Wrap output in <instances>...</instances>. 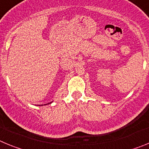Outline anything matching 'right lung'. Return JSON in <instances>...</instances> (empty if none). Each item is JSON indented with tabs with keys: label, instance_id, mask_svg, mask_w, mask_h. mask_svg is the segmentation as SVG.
<instances>
[{
	"label": "right lung",
	"instance_id": "right-lung-1",
	"mask_svg": "<svg viewBox=\"0 0 149 149\" xmlns=\"http://www.w3.org/2000/svg\"><path fill=\"white\" fill-rule=\"evenodd\" d=\"M51 103H48V104H51Z\"/></svg>",
	"mask_w": 149,
	"mask_h": 149
}]
</instances>
